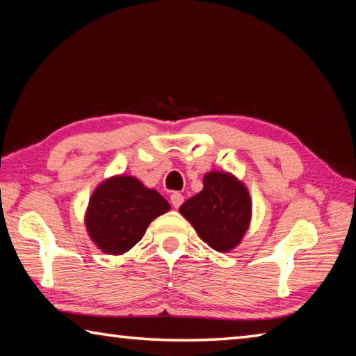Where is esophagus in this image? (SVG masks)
Here are the masks:
<instances>
[{"label":"esophagus","mask_w":356,"mask_h":356,"mask_svg":"<svg viewBox=\"0 0 356 356\" xmlns=\"http://www.w3.org/2000/svg\"><path fill=\"white\" fill-rule=\"evenodd\" d=\"M170 202L173 204V208H179L184 202V197L179 194V192H173V194L170 195Z\"/></svg>","instance_id":"obj_1"}]
</instances>
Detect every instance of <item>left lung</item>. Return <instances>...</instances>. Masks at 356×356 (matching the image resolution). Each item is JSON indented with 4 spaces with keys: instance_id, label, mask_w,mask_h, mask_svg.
Wrapping results in <instances>:
<instances>
[{
    "instance_id": "left-lung-1",
    "label": "left lung",
    "mask_w": 356,
    "mask_h": 356,
    "mask_svg": "<svg viewBox=\"0 0 356 356\" xmlns=\"http://www.w3.org/2000/svg\"><path fill=\"white\" fill-rule=\"evenodd\" d=\"M198 236L217 252H229L245 234L252 217L248 191L227 172L203 177V191L179 207Z\"/></svg>"
}]
</instances>
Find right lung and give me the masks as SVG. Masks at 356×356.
I'll list each match as a JSON object with an SVG mask.
<instances>
[{
  "instance_id": "add662e5",
  "label": "right lung",
  "mask_w": 356,
  "mask_h": 356,
  "mask_svg": "<svg viewBox=\"0 0 356 356\" xmlns=\"http://www.w3.org/2000/svg\"><path fill=\"white\" fill-rule=\"evenodd\" d=\"M168 209L170 204L159 192L147 189L134 177L117 175L92 194L86 227L102 252L122 254L142 239L153 219Z\"/></svg>"
}]
</instances>
